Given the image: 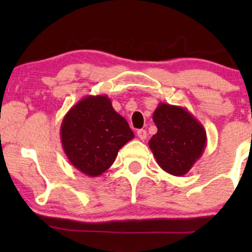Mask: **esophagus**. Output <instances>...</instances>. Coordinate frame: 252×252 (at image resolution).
Returning <instances> with one entry per match:
<instances>
[{"instance_id":"esophagus-1","label":"esophagus","mask_w":252,"mask_h":252,"mask_svg":"<svg viewBox=\"0 0 252 252\" xmlns=\"http://www.w3.org/2000/svg\"><path fill=\"white\" fill-rule=\"evenodd\" d=\"M137 136H138V138H140V140H146L147 138V131L144 129H140V130H137Z\"/></svg>"}]
</instances>
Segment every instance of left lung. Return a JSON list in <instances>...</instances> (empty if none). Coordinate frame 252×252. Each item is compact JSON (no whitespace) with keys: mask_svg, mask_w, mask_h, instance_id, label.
<instances>
[{"mask_svg":"<svg viewBox=\"0 0 252 252\" xmlns=\"http://www.w3.org/2000/svg\"><path fill=\"white\" fill-rule=\"evenodd\" d=\"M158 132L149 148L164 172L182 176L201 158L206 147V130L182 106L160 103L153 114Z\"/></svg>","mask_w":252,"mask_h":252,"instance_id":"1","label":"left lung"}]
</instances>
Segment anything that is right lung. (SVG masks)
<instances>
[{
  "label": "right lung",
  "mask_w": 252,
  "mask_h": 252,
  "mask_svg": "<svg viewBox=\"0 0 252 252\" xmlns=\"http://www.w3.org/2000/svg\"><path fill=\"white\" fill-rule=\"evenodd\" d=\"M135 137L108 96H86L68 110L60 126L63 149L72 166L88 176L111 167L120 150Z\"/></svg>",
  "instance_id": "obj_1"
}]
</instances>
